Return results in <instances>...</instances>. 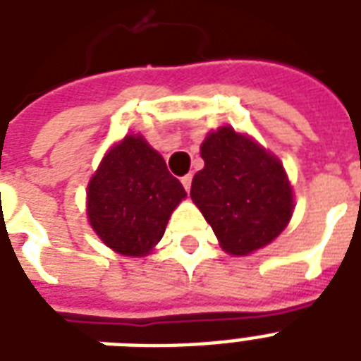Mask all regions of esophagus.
Segmentation results:
<instances>
[{"mask_svg": "<svg viewBox=\"0 0 361 361\" xmlns=\"http://www.w3.org/2000/svg\"><path fill=\"white\" fill-rule=\"evenodd\" d=\"M191 181H192L191 174H187V176H183V178H181V183H183V187H185L187 192L191 191Z\"/></svg>", "mask_w": 361, "mask_h": 361, "instance_id": "esophagus-1", "label": "esophagus"}]
</instances>
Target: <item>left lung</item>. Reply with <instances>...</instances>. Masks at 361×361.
Segmentation results:
<instances>
[{
    "mask_svg": "<svg viewBox=\"0 0 361 361\" xmlns=\"http://www.w3.org/2000/svg\"><path fill=\"white\" fill-rule=\"evenodd\" d=\"M204 169L191 198L228 255H251L285 231L294 195L283 164L231 125L212 130L200 146Z\"/></svg>",
    "mask_w": 361,
    "mask_h": 361,
    "instance_id": "obj_1",
    "label": "left lung"
}]
</instances>
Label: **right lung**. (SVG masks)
<instances>
[{
	"label": "right lung",
	"instance_id": "right-lung-1",
	"mask_svg": "<svg viewBox=\"0 0 361 361\" xmlns=\"http://www.w3.org/2000/svg\"><path fill=\"white\" fill-rule=\"evenodd\" d=\"M187 197L161 153L144 136L110 147L87 183V219L103 243L125 257H144L163 238L176 206Z\"/></svg>",
	"mask_w": 361,
	"mask_h": 361
}]
</instances>
